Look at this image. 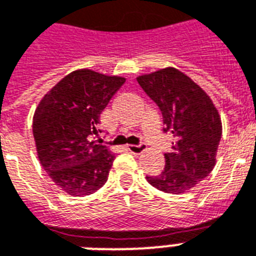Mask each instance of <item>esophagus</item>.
Listing matches in <instances>:
<instances>
[{
  "mask_svg": "<svg viewBox=\"0 0 256 256\" xmlns=\"http://www.w3.org/2000/svg\"><path fill=\"white\" fill-rule=\"evenodd\" d=\"M128 150L132 154H141L146 150V146L144 144H141V145H128Z\"/></svg>",
  "mask_w": 256,
  "mask_h": 256,
  "instance_id": "1",
  "label": "esophagus"
}]
</instances>
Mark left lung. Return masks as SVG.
<instances>
[{"label":"left lung","instance_id":"left-lung-1","mask_svg":"<svg viewBox=\"0 0 256 256\" xmlns=\"http://www.w3.org/2000/svg\"><path fill=\"white\" fill-rule=\"evenodd\" d=\"M136 80L162 112L164 132L174 136L173 152L165 153L164 170L146 180L165 193L188 192L214 168L223 130L219 111L200 86L173 67Z\"/></svg>","mask_w":256,"mask_h":256}]
</instances>
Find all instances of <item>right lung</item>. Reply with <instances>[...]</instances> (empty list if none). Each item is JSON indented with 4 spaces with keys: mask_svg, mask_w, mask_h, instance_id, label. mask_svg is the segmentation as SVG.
<instances>
[{
    "mask_svg": "<svg viewBox=\"0 0 256 256\" xmlns=\"http://www.w3.org/2000/svg\"><path fill=\"white\" fill-rule=\"evenodd\" d=\"M124 78L82 68L64 76L36 107L37 157L52 181L71 196H87L106 184L115 156L100 145L102 111Z\"/></svg>",
    "mask_w": 256,
    "mask_h": 256,
    "instance_id": "obj_1",
    "label": "right lung"
}]
</instances>
